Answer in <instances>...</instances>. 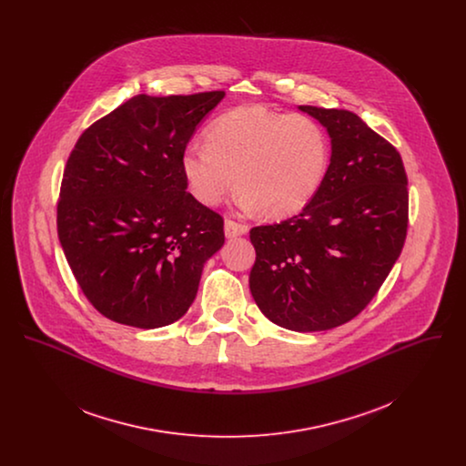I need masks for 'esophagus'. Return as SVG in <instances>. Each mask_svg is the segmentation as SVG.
Masks as SVG:
<instances>
[{"label": "esophagus", "mask_w": 466, "mask_h": 466, "mask_svg": "<svg viewBox=\"0 0 466 466\" xmlns=\"http://www.w3.org/2000/svg\"><path fill=\"white\" fill-rule=\"evenodd\" d=\"M246 232H248V227L244 223L236 222V220H230V218L225 220V236L228 239L244 236Z\"/></svg>", "instance_id": "34e87169"}]
</instances>
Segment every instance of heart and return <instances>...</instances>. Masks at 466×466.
<instances>
[{
    "instance_id": "heart-1",
    "label": "heart",
    "mask_w": 466,
    "mask_h": 466,
    "mask_svg": "<svg viewBox=\"0 0 466 466\" xmlns=\"http://www.w3.org/2000/svg\"><path fill=\"white\" fill-rule=\"evenodd\" d=\"M327 167L329 141L312 118L260 106L225 113L209 126L206 145L181 154V173L200 204L217 206L238 187L246 211L270 218L306 208Z\"/></svg>"
}]
</instances>
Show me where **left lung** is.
Masks as SVG:
<instances>
[{
    "instance_id": "left-lung-1",
    "label": "left lung",
    "mask_w": 466,
    "mask_h": 466,
    "mask_svg": "<svg viewBox=\"0 0 466 466\" xmlns=\"http://www.w3.org/2000/svg\"><path fill=\"white\" fill-rule=\"evenodd\" d=\"M299 108L330 136V166L300 215L249 230V289L272 323L321 332L365 309L399 260L409 192L397 148L356 113Z\"/></svg>"
}]
</instances>
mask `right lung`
<instances>
[{
  "label": "right lung",
  "instance_id": "right-lung-1",
  "mask_svg": "<svg viewBox=\"0 0 466 466\" xmlns=\"http://www.w3.org/2000/svg\"><path fill=\"white\" fill-rule=\"evenodd\" d=\"M223 96H134L69 154L57 234L78 287L111 321L145 330L175 323L225 243L222 217L187 192L181 173V154Z\"/></svg>",
  "mask_w": 466,
  "mask_h": 466
}]
</instances>
